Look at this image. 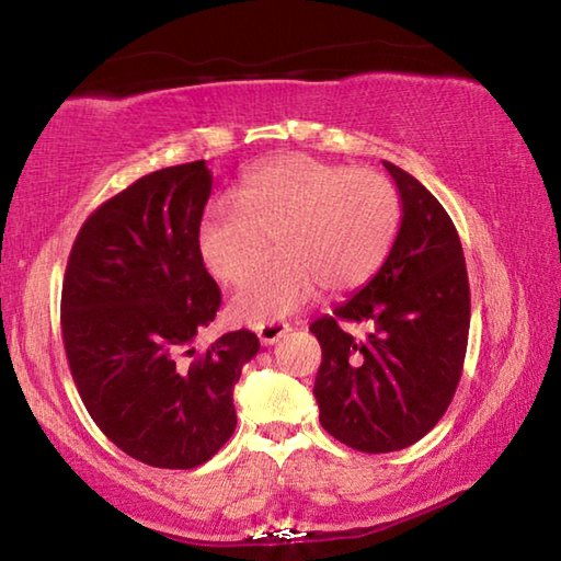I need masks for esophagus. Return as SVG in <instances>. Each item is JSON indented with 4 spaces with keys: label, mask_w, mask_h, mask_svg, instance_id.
<instances>
[{
    "label": "esophagus",
    "mask_w": 561,
    "mask_h": 561,
    "mask_svg": "<svg viewBox=\"0 0 561 561\" xmlns=\"http://www.w3.org/2000/svg\"><path fill=\"white\" fill-rule=\"evenodd\" d=\"M287 331H289V324H284V321H267V324L257 327V336L262 341V346H272L277 344Z\"/></svg>",
    "instance_id": "1"
}]
</instances>
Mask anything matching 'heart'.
I'll return each mask as SVG.
<instances>
[{
    "label": "heart",
    "mask_w": 561,
    "mask_h": 561,
    "mask_svg": "<svg viewBox=\"0 0 561 561\" xmlns=\"http://www.w3.org/2000/svg\"><path fill=\"white\" fill-rule=\"evenodd\" d=\"M401 222L391 180L368 168L287 156L252 170L230 203H213L197 222V252L220 282H240L266 253L278 257L232 297V314L250 324L289 317L329 291H351L381 267Z\"/></svg>",
    "instance_id": "heart-1"
}]
</instances>
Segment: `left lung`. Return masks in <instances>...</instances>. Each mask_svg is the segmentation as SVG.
Listing matches in <instances>:
<instances>
[{"label": "left lung", "mask_w": 561, "mask_h": 561, "mask_svg": "<svg viewBox=\"0 0 561 561\" xmlns=\"http://www.w3.org/2000/svg\"><path fill=\"white\" fill-rule=\"evenodd\" d=\"M383 165L401 227L374 279L309 327L321 344L319 421L360 453H393L428 433L458 388L470 331V284L458 230L425 185ZM371 323L364 340L343 327Z\"/></svg>", "instance_id": "left-lung-1"}]
</instances>
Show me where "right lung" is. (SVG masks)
<instances>
[{
	"mask_svg": "<svg viewBox=\"0 0 561 561\" xmlns=\"http://www.w3.org/2000/svg\"><path fill=\"white\" fill-rule=\"evenodd\" d=\"M210 193L205 160L156 170L83 222L66 264L61 334L81 401L153 468H197L230 440L234 383L260 351L247 329L193 348L220 309L197 252Z\"/></svg>",
	"mask_w": 561,
	"mask_h": 561,
	"instance_id": "1",
	"label": "right lung"
}]
</instances>
